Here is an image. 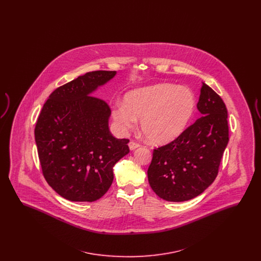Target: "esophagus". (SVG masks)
<instances>
[{"label": "esophagus", "instance_id": "34e87169", "mask_svg": "<svg viewBox=\"0 0 261 261\" xmlns=\"http://www.w3.org/2000/svg\"><path fill=\"white\" fill-rule=\"evenodd\" d=\"M139 147H140V144H139V143H137L135 141H130V143H129V148H130L131 150H134V149L139 148Z\"/></svg>", "mask_w": 261, "mask_h": 261}]
</instances>
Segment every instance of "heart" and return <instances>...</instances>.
Masks as SVG:
<instances>
[{"label": "heart", "instance_id": "obj_1", "mask_svg": "<svg viewBox=\"0 0 261 261\" xmlns=\"http://www.w3.org/2000/svg\"><path fill=\"white\" fill-rule=\"evenodd\" d=\"M196 109V99L188 88L163 83L139 88L116 102L112 117L122 130L133 129L137 119L145 138L151 144L164 145L180 136Z\"/></svg>", "mask_w": 261, "mask_h": 261}]
</instances>
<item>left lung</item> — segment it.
I'll return each instance as SVG.
<instances>
[{"instance_id": "1", "label": "left lung", "mask_w": 261, "mask_h": 261, "mask_svg": "<svg viewBox=\"0 0 261 261\" xmlns=\"http://www.w3.org/2000/svg\"><path fill=\"white\" fill-rule=\"evenodd\" d=\"M197 108L200 118L171 143L153 149L149 186L167 201L194 199L211 186L229 141L226 106L205 83Z\"/></svg>"}]
</instances>
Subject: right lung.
Returning a JSON list of instances; mask_svg holds the SVG:
<instances>
[{"label":"right lung","mask_w":261,"mask_h":261,"mask_svg":"<svg viewBox=\"0 0 261 261\" xmlns=\"http://www.w3.org/2000/svg\"><path fill=\"white\" fill-rule=\"evenodd\" d=\"M116 71L87 72L57 88L45 102L35 127L42 172L62 198L95 201L112 186L113 165L129 152L128 139L109 128L111 109L91 96Z\"/></svg>","instance_id":"add662e5"}]
</instances>
